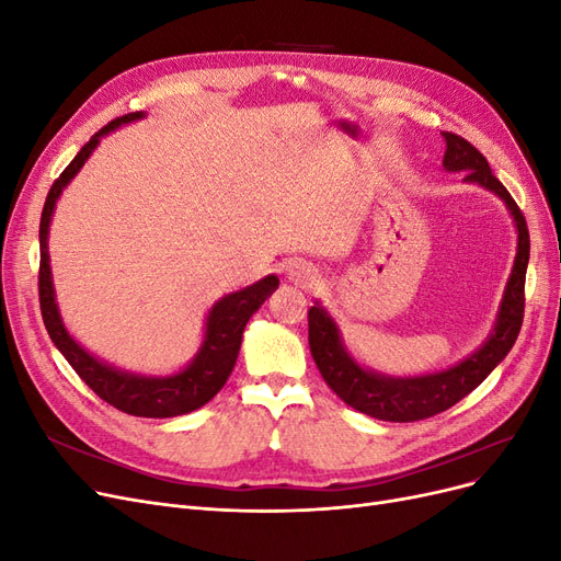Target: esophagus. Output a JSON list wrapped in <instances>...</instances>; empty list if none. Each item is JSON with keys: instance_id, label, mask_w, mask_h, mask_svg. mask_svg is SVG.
<instances>
[{"instance_id": "1", "label": "esophagus", "mask_w": 561, "mask_h": 561, "mask_svg": "<svg viewBox=\"0 0 561 561\" xmlns=\"http://www.w3.org/2000/svg\"><path fill=\"white\" fill-rule=\"evenodd\" d=\"M287 278H290L297 285L309 287L320 278V274H318V268L313 264L299 260V262H293L290 266H287Z\"/></svg>"}]
</instances>
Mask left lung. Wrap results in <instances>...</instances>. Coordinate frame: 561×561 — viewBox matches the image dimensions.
Segmentation results:
<instances>
[{
	"mask_svg": "<svg viewBox=\"0 0 561 561\" xmlns=\"http://www.w3.org/2000/svg\"><path fill=\"white\" fill-rule=\"evenodd\" d=\"M443 138L447 142L443 161L447 171H466L468 182H478L505 201L517 225V257L501 301L494 334L463 363L428 377L393 379L363 369L342 346L339 330L328 311L320 304L309 309V346L322 379L353 410L381 421H421L445 412L458 400H463L511 353L524 320V280L531 248L526 219L511 192L491 173L486 159L478 149L463 140L461 135L443 133Z\"/></svg>",
	"mask_w": 561,
	"mask_h": 561,
	"instance_id": "8db88e82",
	"label": "left lung"
}]
</instances>
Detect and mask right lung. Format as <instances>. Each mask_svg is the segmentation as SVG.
<instances>
[{
  "instance_id": "obj_1",
  "label": "right lung",
  "mask_w": 561,
  "mask_h": 561,
  "mask_svg": "<svg viewBox=\"0 0 561 561\" xmlns=\"http://www.w3.org/2000/svg\"><path fill=\"white\" fill-rule=\"evenodd\" d=\"M142 112H130L114 118L105 128H100L93 138L79 149V154L72 159V163L65 168L60 178L54 182L48 190L44 210H42V222H39V307L46 332L50 342L58 346V351L65 355V360L72 365V369L81 377L98 398H103L107 404L116 407L130 416H147V419H168V416H180L190 414L198 407L210 402L219 388H222L231 375V369L239 358L243 330L248 325L250 316L257 311L264 299L276 290L278 278L266 276L250 287H243L239 293H231L219 299L206 325V339H203V346L194 363L182 369L180 375L163 377V379H149V377H135L128 371L114 369L105 363L95 360L91 353L83 351L75 339L67 334L56 299H54V280H50V266H48V225L50 215H54L56 201L65 184L70 182L79 168L87 163L91 151L100 142L105 133L118 128L122 124L135 122L140 118Z\"/></svg>"
}]
</instances>
